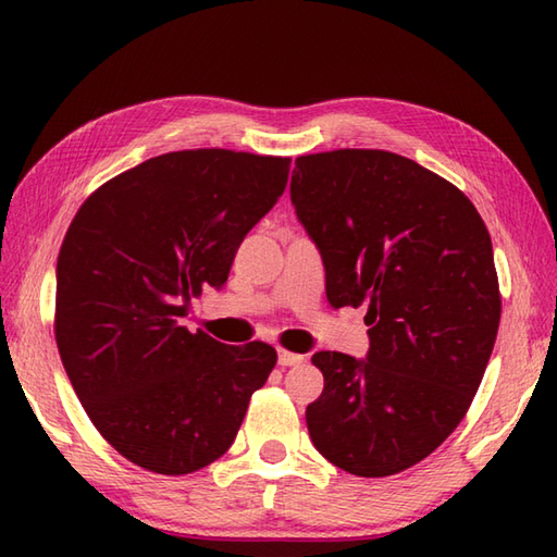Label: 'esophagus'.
I'll list each match as a JSON object with an SVG mask.
<instances>
[{"label":"esophagus","mask_w":557,"mask_h":557,"mask_svg":"<svg viewBox=\"0 0 557 557\" xmlns=\"http://www.w3.org/2000/svg\"><path fill=\"white\" fill-rule=\"evenodd\" d=\"M277 361H280V366H297V363H301V361H304V357H301V354H294V351H287V349H280V354H277Z\"/></svg>","instance_id":"1"}]
</instances>
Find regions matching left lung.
Returning a JSON list of instances; mask_svg holds the SVG:
<instances>
[{"mask_svg": "<svg viewBox=\"0 0 557 557\" xmlns=\"http://www.w3.org/2000/svg\"><path fill=\"white\" fill-rule=\"evenodd\" d=\"M292 203L325 265L330 306H366V361L315 351L306 407L318 453L354 476L399 474L471 407L500 325L491 234L443 176L387 150L301 156Z\"/></svg>", "mask_w": 557, "mask_h": 557, "instance_id": "1", "label": "left lung"}]
</instances>
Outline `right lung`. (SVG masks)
<instances>
[{"instance_id": "1", "label": "right lung", "mask_w": 557, "mask_h": 557, "mask_svg": "<svg viewBox=\"0 0 557 557\" xmlns=\"http://www.w3.org/2000/svg\"><path fill=\"white\" fill-rule=\"evenodd\" d=\"M289 158L176 150L116 174L71 220L57 258L54 337L74 393L116 453L164 476L232 447L277 363L180 318L227 282L236 248L277 203Z\"/></svg>"}]
</instances>
